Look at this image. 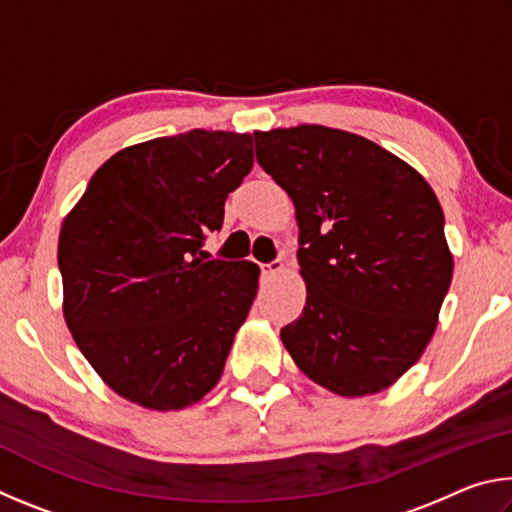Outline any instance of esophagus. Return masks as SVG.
Segmentation results:
<instances>
[{
  "label": "esophagus",
  "mask_w": 512,
  "mask_h": 512,
  "mask_svg": "<svg viewBox=\"0 0 512 512\" xmlns=\"http://www.w3.org/2000/svg\"><path fill=\"white\" fill-rule=\"evenodd\" d=\"M282 259L277 257V259H273V262H268V264H259V271H262V275H275V273H280L282 271Z\"/></svg>",
  "instance_id": "esophagus-1"
}]
</instances>
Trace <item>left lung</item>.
Returning <instances> with one entry per match:
<instances>
[{"label": "left lung", "instance_id": "obj_1", "mask_svg": "<svg viewBox=\"0 0 512 512\" xmlns=\"http://www.w3.org/2000/svg\"><path fill=\"white\" fill-rule=\"evenodd\" d=\"M257 162L293 198L307 302L282 327L298 368L327 391L388 388L427 348L452 284L445 214L418 171L354 133H255Z\"/></svg>", "mask_w": 512, "mask_h": 512}]
</instances>
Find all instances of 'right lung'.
I'll return each mask as SVG.
<instances>
[{"instance_id": "1", "label": "right lung", "mask_w": 512, "mask_h": 512, "mask_svg": "<svg viewBox=\"0 0 512 512\" xmlns=\"http://www.w3.org/2000/svg\"><path fill=\"white\" fill-rule=\"evenodd\" d=\"M253 135L194 131L99 167L58 239L65 320L101 379L146 409H185L219 381L257 293L253 262L207 259Z\"/></svg>"}]
</instances>
